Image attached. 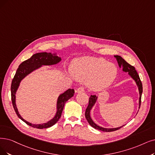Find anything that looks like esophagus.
Returning a JSON list of instances; mask_svg holds the SVG:
<instances>
[{
    "label": "esophagus",
    "mask_w": 155,
    "mask_h": 155,
    "mask_svg": "<svg viewBox=\"0 0 155 155\" xmlns=\"http://www.w3.org/2000/svg\"><path fill=\"white\" fill-rule=\"evenodd\" d=\"M84 88L83 87H79L77 90H76V91L78 93H81V92H83L84 91Z\"/></svg>",
    "instance_id": "34e87169"
}]
</instances>
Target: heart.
<instances>
[{
  "label": "heart",
  "instance_id": "heart-1",
  "mask_svg": "<svg viewBox=\"0 0 155 155\" xmlns=\"http://www.w3.org/2000/svg\"><path fill=\"white\" fill-rule=\"evenodd\" d=\"M73 76L85 81L88 87L94 91L107 88L117 76V67L113 63L101 58L84 57L74 60L71 67Z\"/></svg>",
  "mask_w": 155,
  "mask_h": 155
}]
</instances>
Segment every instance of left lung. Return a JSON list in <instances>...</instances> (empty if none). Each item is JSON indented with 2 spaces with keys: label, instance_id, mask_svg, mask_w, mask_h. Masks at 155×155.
<instances>
[{
  "label": "left lung",
  "instance_id": "8db88e82",
  "mask_svg": "<svg viewBox=\"0 0 155 155\" xmlns=\"http://www.w3.org/2000/svg\"><path fill=\"white\" fill-rule=\"evenodd\" d=\"M114 57L116 58L117 64H118L120 68H121L122 69L123 72L128 73V75L134 80L136 84H137V86L139 92V109L140 106V103H141V96H142V84L140 81V79L138 75V74H137V71H136L134 67L128 64L127 61L121 57L119 56V55H114ZM97 98H98V97L96 95H91L90 96V97L89 98L88 106L87 108H86V111H85L86 119L88 121L90 126H91L93 128H94L95 129L99 130H101L103 132H107L117 130H118V129L121 128L122 127L124 126V125H123L121 127H117V128H104V127H102L101 126L97 125L96 123L94 121H93V120L91 117V116H90V112H91V110L92 109L93 107H94V105L95 104V103L97 101Z\"/></svg>",
  "mask_w": 155,
  "mask_h": 155
}]
</instances>
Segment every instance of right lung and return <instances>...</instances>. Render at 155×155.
Wrapping results in <instances>:
<instances>
[{
    "label": "right lung",
    "mask_w": 155,
    "mask_h": 155,
    "mask_svg": "<svg viewBox=\"0 0 155 155\" xmlns=\"http://www.w3.org/2000/svg\"><path fill=\"white\" fill-rule=\"evenodd\" d=\"M61 60V57L57 56V53H38L33 54L29 59L23 61L18 68L11 83V100L14 109L18 117L29 126L39 129H43L51 127L54 125L60 118L65 102L74 96V89H68L63 94H60L57 99V111L54 116L51 120L47 121L46 123H41V124H33V123H31L24 120L20 114L17 109L16 104V94L22 80L27 76L28 74L39 69L42 66L56 65L58 64Z\"/></svg>",
    "instance_id": "right-lung-1"
}]
</instances>
